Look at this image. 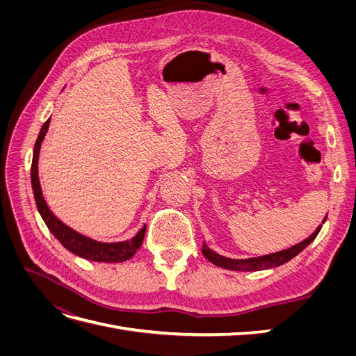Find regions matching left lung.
<instances>
[{
  "label": "left lung",
  "mask_w": 356,
  "mask_h": 356,
  "mask_svg": "<svg viewBox=\"0 0 356 356\" xmlns=\"http://www.w3.org/2000/svg\"><path fill=\"white\" fill-rule=\"evenodd\" d=\"M327 218H324L325 222ZM322 225L315 230L314 234H310L307 239H305L303 242H300L294 246L288 248V250L279 251L275 254H268V255H263V257H255V258H246V260H233V258H227L222 257L217 252H213L212 250L207 246V243H203L202 246V254L208 258V260L222 268H227V270H239V272H255V270H267V268H273L281 264H285L286 261L293 260L296 255H298L301 251L305 250L307 245H310V242H314L315 238L318 236V233L321 232Z\"/></svg>",
  "instance_id": "8db88e82"
}]
</instances>
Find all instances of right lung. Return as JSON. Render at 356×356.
<instances>
[{
	"mask_svg": "<svg viewBox=\"0 0 356 356\" xmlns=\"http://www.w3.org/2000/svg\"><path fill=\"white\" fill-rule=\"evenodd\" d=\"M49 124H50V118L41 127L40 135L34 145V157H32V166H31V182H32V190H34L35 203H37L38 212L42 217V220H44L49 230L63 246L67 248L68 251L81 258H86V260L98 261V263H122L129 260V258H132L134 254L139 250V246L143 245L144 236H145V225L131 241L105 243V242H98L90 238H86V236L72 230L67 224H63L60 220H58L55 215H53V212L49 209L44 197H42V191L40 187V179H38L40 147H41L42 139L46 136Z\"/></svg>",
	"mask_w": 356,
	"mask_h": 356,
	"instance_id": "obj_1",
	"label": "right lung"
}]
</instances>
